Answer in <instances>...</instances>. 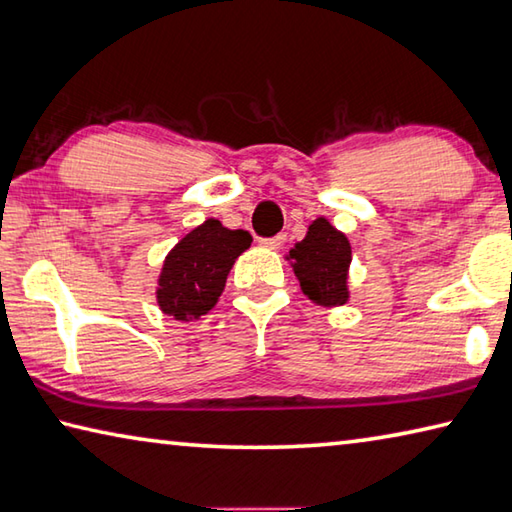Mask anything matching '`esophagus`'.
<instances>
[{"instance_id": "1", "label": "esophagus", "mask_w": 512, "mask_h": 512, "mask_svg": "<svg viewBox=\"0 0 512 512\" xmlns=\"http://www.w3.org/2000/svg\"><path fill=\"white\" fill-rule=\"evenodd\" d=\"M283 242H285V236H283V233H279V236H274V238H261V247H265V249H281Z\"/></svg>"}]
</instances>
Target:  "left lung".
Segmentation results:
<instances>
[{
	"mask_svg": "<svg viewBox=\"0 0 512 512\" xmlns=\"http://www.w3.org/2000/svg\"><path fill=\"white\" fill-rule=\"evenodd\" d=\"M301 292L324 308H337L351 299L348 270L353 251L346 233L335 229L326 218H317L308 227L306 238L297 242L288 254Z\"/></svg>",
	"mask_w": 512,
	"mask_h": 512,
	"instance_id": "8db88e82",
	"label": "left lung"
}]
</instances>
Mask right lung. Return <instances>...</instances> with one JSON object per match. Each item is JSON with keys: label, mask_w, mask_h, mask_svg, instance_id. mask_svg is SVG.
<instances>
[{"label": "right lung", "mask_w": 512, "mask_h": 512, "mask_svg": "<svg viewBox=\"0 0 512 512\" xmlns=\"http://www.w3.org/2000/svg\"><path fill=\"white\" fill-rule=\"evenodd\" d=\"M249 245L247 231L227 229L215 218L188 231L161 265L155 292L159 310L177 321L206 315L218 303L236 258Z\"/></svg>", "instance_id": "add662e5"}]
</instances>
